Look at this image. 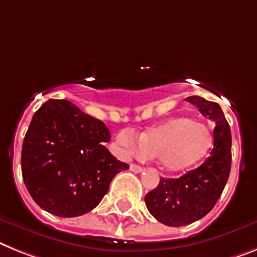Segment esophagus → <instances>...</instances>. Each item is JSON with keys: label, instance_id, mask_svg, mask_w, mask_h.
<instances>
[{"label": "esophagus", "instance_id": "obj_1", "mask_svg": "<svg viewBox=\"0 0 257 257\" xmlns=\"http://www.w3.org/2000/svg\"><path fill=\"white\" fill-rule=\"evenodd\" d=\"M129 169H131V171H133V172H142V171H144V167H141V166H139V165H135V163H132Z\"/></svg>", "mask_w": 257, "mask_h": 257}]
</instances>
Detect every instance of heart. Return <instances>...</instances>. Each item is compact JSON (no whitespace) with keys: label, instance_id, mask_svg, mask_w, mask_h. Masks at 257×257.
Wrapping results in <instances>:
<instances>
[{"label":"heart","instance_id":"1","mask_svg":"<svg viewBox=\"0 0 257 257\" xmlns=\"http://www.w3.org/2000/svg\"><path fill=\"white\" fill-rule=\"evenodd\" d=\"M117 145L131 154L155 155L163 171L180 172L208 154L213 145V133L205 122L175 116L140 133L137 142L128 133H120Z\"/></svg>","mask_w":257,"mask_h":257}]
</instances>
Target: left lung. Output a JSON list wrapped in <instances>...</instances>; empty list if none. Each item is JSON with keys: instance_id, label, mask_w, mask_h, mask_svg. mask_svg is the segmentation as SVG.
<instances>
[{"instance_id": "8db88e82", "label": "left lung", "mask_w": 257, "mask_h": 257, "mask_svg": "<svg viewBox=\"0 0 257 257\" xmlns=\"http://www.w3.org/2000/svg\"><path fill=\"white\" fill-rule=\"evenodd\" d=\"M213 120V149L197 169L178 179L161 178L145 196L148 210L163 225L179 227L205 217L221 197L231 169V131L218 103L201 96L185 99Z\"/></svg>"}]
</instances>
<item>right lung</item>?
Returning <instances> with one entry per match:
<instances>
[{
  "mask_svg": "<svg viewBox=\"0 0 257 257\" xmlns=\"http://www.w3.org/2000/svg\"><path fill=\"white\" fill-rule=\"evenodd\" d=\"M105 124L65 99H49L32 116L22 146V176L34 201L59 217L95 208L129 166L105 148Z\"/></svg>",
  "mask_w": 257,
  "mask_h": 257,
  "instance_id": "add662e5",
  "label": "right lung"
}]
</instances>
